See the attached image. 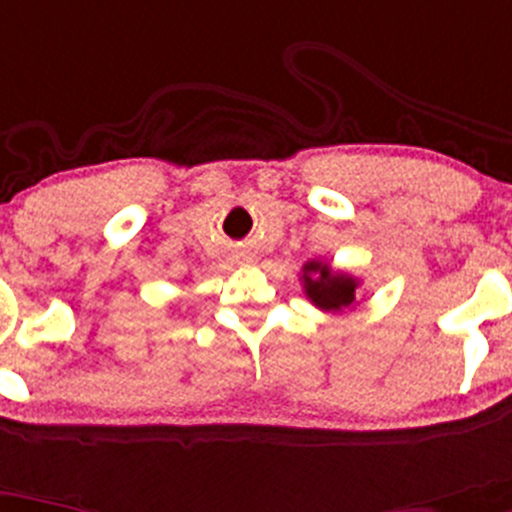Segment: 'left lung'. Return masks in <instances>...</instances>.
Listing matches in <instances>:
<instances>
[{
  "instance_id": "obj_1",
  "label": "left lung",
  "mask_w": 512,
  "mask_h": 512,
  "mask_svg": "<svg viewBox=\"0 0 512 512\" xmlns=\"http://www.w3.org/2000/svg\"><path fill=\"white\" fill-rule=\"evenodd\" d=\"M302 278H305L307 298L322 310H342L354 302L356 280L344 273H332L327 263H307L302 268Z\"/></svg>"
}]
</instances>
